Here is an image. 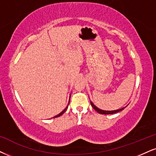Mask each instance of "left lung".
<instances>
[{
	"label": "left lung",
	"mask_w": 156,
	"mask_h": 156,
	"mask_svg": "<svg viewBox=\"0 0 156 156\" xmlns=\"http://www.w3.org/2000/svg\"><path fill=\"white\" fill-rule=\"evenodd\" d=\"M90 103H91V105L93 106V108L95 109L97 112H98L99 113H101V114H113V113H116L117 112H119V111H122L123 109L124 108H122L118 109V110H115V111H103V110H101V109H99L98 108L96 107L95 105L93 103V102L90 101Z\"/></svg>",
	"instance_id": "8db88e82"
}]
</instances>
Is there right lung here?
<instances>
[{"label":"right lung","instance_id":"obj_1","mask_svg":"<svg viewBox=\"0 0 156 156\" xmlns=\"http://www.w3.org/2000/svg\"><path fill=\"white\" fill-rule=\"evenodd\" d=\"M69 105V104H68ZM67 108H68V105H67V107L66 108H65L64 109V110H63V111H62V112H61V113H59V114L58 115H57V116H54V117H53V118H56V117H58V116H61V115H62L63 114V113H64L65 112V111H66V109Z\"/></svg>","mask_w":156,"mask_h":156}]
</instances>
